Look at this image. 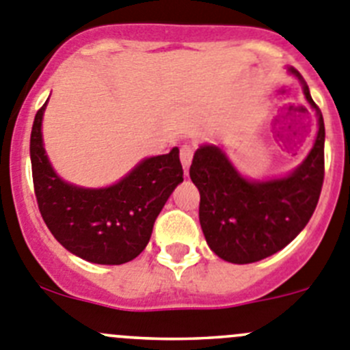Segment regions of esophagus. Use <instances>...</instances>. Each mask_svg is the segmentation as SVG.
Here are the masks:
<instances>
[{
    "label": "esophagus",
    "instance_id": "esophagus-1",
    "mask_svg": "<svg viewBox=\"0 0 350 350\" xmlns=\"http://www.w3.org/2000/svg\"><path fill=\"white\" fill-rule=\"evenodd\" d=\"M192 156H194V149L191 146H182L180 147V161L182 166H184V172H189V166H191Z\"/></svg>",
    "mask_w": 350,
    "mask_h": 350
}]
</instances>
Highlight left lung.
Listing matches in <instances>:
<instances>
[{
  "label": "left lung",
  "mask_w": 350,
  "mask_h": 350,
  "mask_svg": "<svg viewBox=\"0 0 350 350\" xmlns=\"http://www.w3.org/2000/svg\"><path fill=\"white\" fill-rule=\"evenodd\" d=\"M316 111L317 135L302 163L284 177L253 180L239 173L222 146L203 144L191 180L200 191V224L208 246L230 264H252L293 241L312 217L325 178V121L300 72L288 67Z\"/></svg>",
  "instance_id": "obj_1"
}]
</instances>
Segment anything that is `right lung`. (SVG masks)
Returning <instances> with one entry per match:
<instances>
[{
	"mask_svg": "<svg viewBox=\"0 0 350 350\" xmlns=\"http://www.w3.org/2000/svg\"><path fill=\"white\" fill-rule=\"evenodd\" d=\"M48 102V100H46ZM31 131V165L38 206L53 238L72 255L100 265L133 260L147 246L172 192L184 182L178 147L142 159L107 187H81L57 175L43 146V114Z\"/></svg>",
	"mask_w": 350,
	"mask_h": 350,
	"instance_id": "obj_1",
	"label": "right lung"
}]
</instances>
